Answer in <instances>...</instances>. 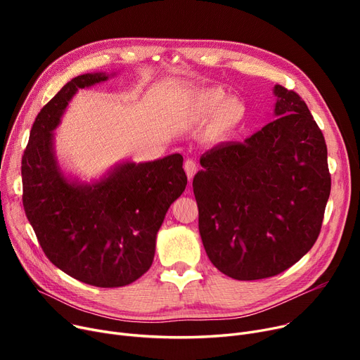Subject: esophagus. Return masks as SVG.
Segmentation results:
<instances>
[{"mask_svg":"<svg viewBox=\"0 0 360 360\" xmlns=\"http://www.w3.org/2000/svg\"><path fill=\"white\" fill-rule=\"evenodd\" d=\"M184 169H185V174H186L188 179L191 181V179L194 178V175L197 174L198 165H197L194 160H186V162H185V165H184Z\"/></svg>","mask_w":360,"mask_h":360,"instance_id":"esophagus-1","label":"esophagus"}]
</instances>
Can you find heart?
<instances>
[{
    "instance_id": "obj_1",
    "label": "heart",
    "mask_w": 360,
    "mask_h": 360,
    "mask_svg": "<svg viewBox=\"0 0 360 360\" xmlns=\"http://www.w3.org/2000/svg\"><path fill=\"white\" fill-rule=\"evenodd\" d=\"M191 113L198 121L210 118V136L214 139H226L240 127L247 117V108L240 99L228 98L223 89L209 87L193 94Z\"/></svg>"
}]
</instances>
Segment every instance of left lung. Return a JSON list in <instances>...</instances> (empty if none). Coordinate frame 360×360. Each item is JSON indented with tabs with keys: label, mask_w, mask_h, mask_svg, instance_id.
<instances>
[{
	"label": "left lung",
	"mask_w": 360,
	"mask_h": 360,
	"mask_svg": "<svg viewBox=\"0 0 360 360\" xmlns=\"http://www.w3.org/2000/svg\"><path fill=\"white\" fill-rule=\"evenodd\" d=\"M274 121L200 159L193 188L213 266L236 280L292 267L312 247L331 191L327 144L293 90L274 86Z\"/></svg>",
	"instance_id": "left-lung-1"
}]
</instances>
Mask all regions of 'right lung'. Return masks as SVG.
<instances>
[{
	"instance_id": "obj_1",
	"label": "right lung",
	"mask_w": 360,
	"mask_h": 360,
	"mask_svg": "<svg viewBox=\"0 0 360 360\" xmlns=\"http://www.w3.org/2000/svg\"><path fill=\"white\" fill-rule=\"evenodd\" d=\"M108 79L105 72L74 77L37 113L22 159L23 207L53 266L91 286L121 288L150 269L158 232L186 175L178 153L125 162L93 184L63 175L52 131L75 91Z\"/></svg>"
}]
</instances>
